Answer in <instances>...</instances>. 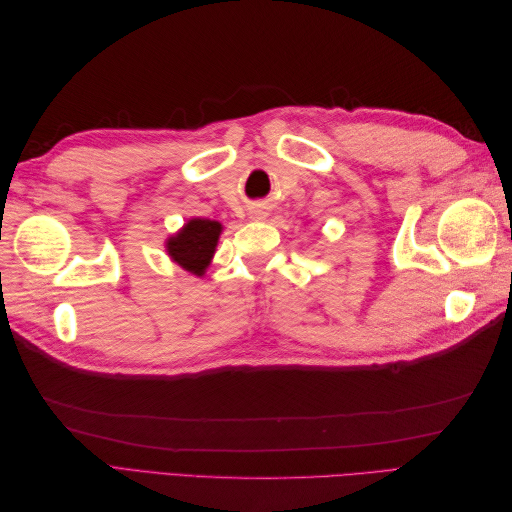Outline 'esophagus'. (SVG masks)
Returning a JSON list of instances; mask_svg holds the SVG:
<instances>
[{
  "mask_svg": "<svg viewBox=\"0 0 512 512\" xmlns=\"http://www.w3.org/2000/svg\"><path fill=\"white\" fill-rule=\"evenodd\" d=\"M252 215L256 220H262V218H265V211H252Z\"/></svg>",
  "mask_w": 512,
  "mask_h": 512,
  "instance_id": "34e87169",
  "label": "esophagus"
}]
</instances>
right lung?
Returning a JSON list of instances; mask_svg holds the SVG:
<instances>
[{
	"label": "right lung",
	"instance_id": "obj_1",
	"mask_svg": "<svg viewBox=\"0 0 512 512\" xmlns=\"http://www.w3.org/2000/svg\"><path fill=\"white\" fill-rule=\"evenodd\" d=\"M222 224L215 220L192 218L177 235L166 241V252L179 267L194 275H203L215 254Z\"/></svg>",
	"mask_w": 512,
	"mask_h": 512
}]
</instances>
